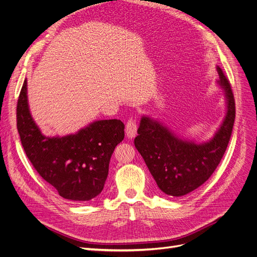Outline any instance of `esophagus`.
I'll use <instances>...</instances> for the list:
<instances>
[{
  "label": "esophagus",
  "instance_id": "34e87169",
  "mask_svg": "<svg viewBox=\"0 0 257 257\" xmlns=\"http://www.w3.org/2000/svg\"><path fill=\"white\" fill-rule=\"evenodd\" d=\"M137 130H138L137 119L135 117H131L126 123V135H127V137L129 139L135 138L137 136Z\"/></svg>",
  "mask_w": 257,
  "mask_h": 257
}]
</instances>
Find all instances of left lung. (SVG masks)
I'll return each instance as SVG.
<instances>
[{"mask_svg":"<svg viewBox=\"0 0 257 257\" xmlns=\"http://www.w3.org/2000/svg\"><path fill=\"white\" fill-rule=\"evenodd\" d=\"M217 84L223 90L226 113L215 136L196 143L179 138L163 122L142 116L135 145L150 174L164 194L181 197L201 186L215 172L225 153L235 120V100L231 84L217 66Z\"/></svg>","mask_w":257,"mask_h":257,"instance_id":"left-lung-1","label":"left lung"}]
</instances>
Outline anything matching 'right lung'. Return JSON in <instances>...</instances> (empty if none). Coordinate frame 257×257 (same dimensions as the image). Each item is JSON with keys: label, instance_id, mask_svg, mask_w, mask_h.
<instances>
[{"label": "right lung", "instance_id": "right-lung-1", "mask_svg": "<svg viewBox=\"0 0 257 257\" xmlns=\"http://www.w3.org/2000/svg\"><path fill=\"white\" fill-rule=\"evenodd\" d=\"M17 127L25 154L38 174L72 201H89L101 193L111 156L125 136L121 120L101 119L75 135L45 137L28 107L26 80L18 99Z\"/></svg>", "mask_w": 257, "mask_h": 257}]
</instances>
